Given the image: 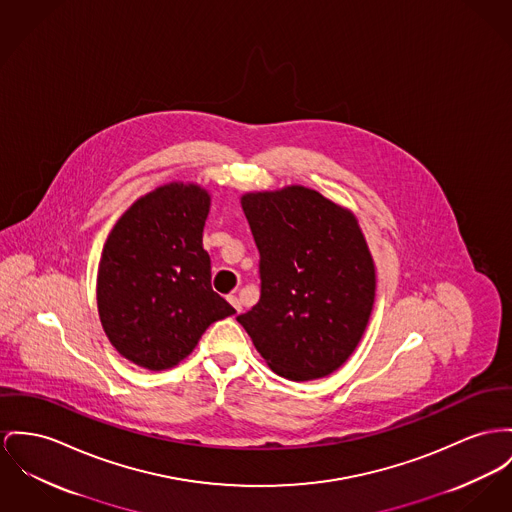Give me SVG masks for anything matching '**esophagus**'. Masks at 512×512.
<instances>
[{
    "label": "esophagus",
    "mask_w": 512,
    "mask_h": 512,
    "mask_svg": "<svg viewBox=\"0 0 512 512\" xmlns=\"http://www.w3.org/2000/svg\"><path fill=\"white\" fill-rule=\"evenodd\" d=\"M227 301L231 303V307L235 308V312L239 314L240 310H242V305H240L239 297H237V295H229V297H227Z\"/></svg>",
    "instance_id": "obj_1"
}]
</instances>
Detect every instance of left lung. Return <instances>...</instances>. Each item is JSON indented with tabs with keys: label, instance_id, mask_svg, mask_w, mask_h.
<instances>
[{
	"label": "left lung",
	"instance_id": "obj_1",
	"mask_svg": "<svg viewBox=\"0 0 512 512\" xmlns=\"http://www.w3.org/2000/svg\"><path fill=\"white\" fill-rule=\"evenodd\" d=\"M260 250L262 295L237 316L275 375L338 371L375 305V262L351 209L291 184L240 198Z\"/></svg>",
	"mask_w": 512,
	"mask_h": 512
}]
</instances>
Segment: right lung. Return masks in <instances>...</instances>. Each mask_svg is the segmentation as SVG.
Masks as SVG:
<instances>
[{"label":"right lung","mask_w":512,"mask_h":512,"mask_svg":"<svg viewBox=\"0 0 512 512\" xmlns=\"http://www.w3.org/2000/svg\"><path fill=\"white\" fill-rule=\"evenodd\" d=\"M209 205L200 184L169 182L130 205L104 242L99 318L112 347L137 367H176L213 322L235 314L211 289L202 242Z\"/></svg>","instance_id":"obj_1"}]
</instances>
